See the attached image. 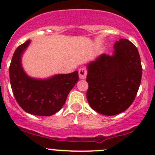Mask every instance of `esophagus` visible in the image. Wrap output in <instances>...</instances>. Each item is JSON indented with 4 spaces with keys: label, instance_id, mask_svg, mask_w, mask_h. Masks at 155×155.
<instances>
[{
    "label": "esophagus",
    "instance_id": "1",
    "mask_svg": "<svg viewBox=\"0 0 155 155\" xmlns=\"http://www.w3.org/2000/svg\"><path fill=\"white\" fill-rule=\"evenodd\" d=\"M79 75H80V79H82V80L85 79L86 75H87V70H86V68H80V70H79Z\"/></svg>",
    "mask_w": 155,
    "mask_h": 155
}]
</instances>
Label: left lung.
Instances as JSON below:
<instances>
[{
  "label": "left lung",
  "mask_w": 155,
  "mask_h": 155,
  "mask_svg": "<svg viewBox=\"0 0 155 155\" xmlns=\"http://www.w3.org/2000/svg\"><path fill=\"white\" fill-rule=\"evenodd\" d=\"M113 55L102 54L87 66V99L97 113L113 116L125 111L134 101L142 75L137 47L120 38Z\"/></svg>",
  "instance_id": "1"
}]
</instances>
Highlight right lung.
Segmentation results:
<instances>
[{"mask_svg":"<svg viewBox=\"0 0 155 155\" xmlns=\"http://www.w3.org/2000/svg\"><path fill=\"white\" fill-rule=\"evenodd\" d=\"M30 42L28 40L20 45L13 54L9 66L12 91L18 104L26 113L51 116L65 104L69 92L79 80V74L75 71L44 80L29 77L21 68V57Z\"/></svg>","mask_w":155,"mask_h":155,"instance_id":"right-lung-1","label":"right lung"}]
</instances>
